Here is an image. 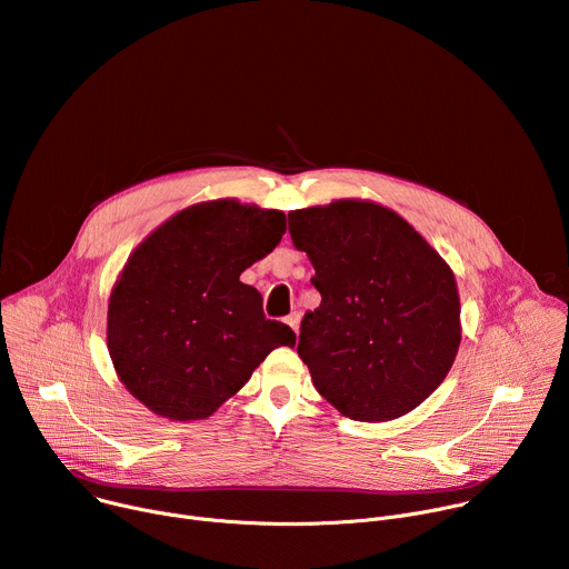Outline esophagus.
Listing matches in <instances>:
<instances>
[{"mask_svg":"<svg viewBox=\"0 0 569 569\" xmlns=\"http://www.w3.org/2000/svg\"><path fill=\"white\" fill-rule=\"evenodd\" d=\"M299 319H301L299 312H290V315L286 317V323H288V327H290L295 333L299 331Z\"/></svg>","mask_w":569,"mask_h":569,"instance_id":"esophagus-1","label":"esophagus"}]
</instances>
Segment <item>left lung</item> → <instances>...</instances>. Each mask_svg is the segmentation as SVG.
<instances>
[{
  "mask_svg": "<svg viewBox=\"0 0 569 569\" xmlns=\"http://www.w3.org/2000/svg\"><path fill=\"white\" fill-rule=\"evenodd\" d=\"M288 229L321 295L297 345L315 389L365 423L419 408L461 342L450 266L408 220L369 200L290 211Z\"/></svg>",
  "mask_w": 569,
  "mask_h": 569,
  "instance_id": "8db88e82",
  "label": "left lung"
}]
</instances>
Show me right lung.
Segmentation results:
<instances>
[{
	"instance_id": "right-lung-1",
	"label": "right lung",
	"mask_w": 569,
	"mask_h": 569,
	"mask_svg": "<svg viewBox=\"0 0 569 569\" xmlns=\"http://www.w3.org/2000/svg\"><path fill=\"white\" fill-rule=\"evenodd\" d=\"M286 233V213L238 200L182 209L130 254L108 303V351L126 389L171 421L211 417L295 333L240 281Z\"/></svg>"
}]
</instances>
